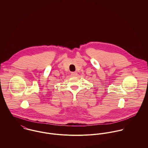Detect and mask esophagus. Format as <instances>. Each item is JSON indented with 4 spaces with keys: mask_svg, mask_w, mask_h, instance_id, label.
<instances>
[{
    "mask_svg": "<svg viewBox=\"0 0 148 148\" xmlns=\"http://www.w3.org/2000/svg\"><path fill=\"white\" fill-rule=\"evenodd\" d=\"M71 75L72 76H77V73L76 72H71Z\"/></svg>",
    "mask_w": 148,
    "mask_h": 148,
    "instance_id": "1",
    "label": "esophagus"
}]
</instances>
